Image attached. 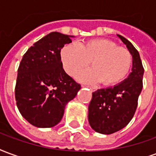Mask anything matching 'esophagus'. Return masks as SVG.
I'll return each mask as SVG.
<instances>
[{
    "mask_svg": "<svg viewBox=\"0 0 156 156\" xmlns=\"http://www.w3.org/2000/svg\"><path fill=\"white\" fill-rule=\"evenodd\" d=\"M88 87H89V89L90 90V91H95V89L94 88V87H90V86H88Z\"/></svg>",
    "mask_w": 156,
    "mask_h": 156,
    "instance_id": "34e87169",
    "label": "esophagus"
}]
</instances>
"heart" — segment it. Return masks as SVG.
<instances>
[{"label":"heart","mask_w":156,"mask_h":156,"mask_svg":"<svg viewBox=\"0 0 156 156\" xmlns=\"http://www.w3.org/2000/svg\"><path fill=\"white\" fill-rule=\"evenodd\" d=\"M61 57L66 71L74 75L91 62L92 70L80 74V79L98 81L104 86L121 82L129 74L132 55L125 47L108 39H93L76 44H68L61 49Z\"/></svg>","instance_id":"obj_1"}]
</instances>
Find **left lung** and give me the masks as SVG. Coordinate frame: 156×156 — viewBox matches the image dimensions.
<instances>
[{"instance_id":"1","label":"left lung","mask_w":156,"mask_h":156,"mask_svg":"<svg viewBox=\"0 0 156 156\" xmlns=\"http://www.w3.org/2000/svg\"><path fill=\"white\" fill-rule=\"evenodd\" d=\"M132 55V71L122 82L92 93L88 108L90 126L96 132L110 135L123 129L135 115L143 88L144 68L138 51L127 39L117 35Z\"/></svg>"}]
</instances>
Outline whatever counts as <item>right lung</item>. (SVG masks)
I'll use <instances>...</instances> for the list:
<instances>
[{
	"instance_id": "add662e5",
	"label": "right lung",
	"mask_w": 156,
	"mask_h": 156,
	"mask_svg": "<svg viewBox=\"0 0 156 156\" xmlns=\"http://www.w3.org/2000/svg\"><path fill=\"white\" fill-rule=\"evenodd\" d=\"M71 36L51 32L27 50L18 68L15 88L16 105L32 126L50 128L62 119L65 107L80 85L63 69L61 50Z\"/></svg>"
}]
</instances>
